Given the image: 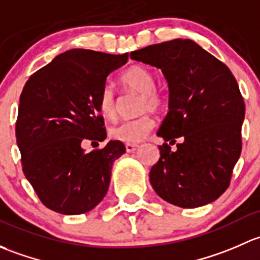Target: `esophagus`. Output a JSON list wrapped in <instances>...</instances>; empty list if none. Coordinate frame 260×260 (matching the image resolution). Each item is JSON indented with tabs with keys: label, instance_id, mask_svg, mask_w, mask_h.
<instances>
[{
	"label": "esophagus",
	"instance_id": "obj_1",
	"mask_svg": "<svg viewBox=\"0 0 260 260\" xmlns=\"http://www.w3.org/2000/svg\"><path fill=\"white\" fill-rule=\"evenodd\" d=\"M125 149H126L127 152H134L138 149V145H136V144H126V145H125Z\"/></svg>",
	"mask_w": 260,
	"mask_h": 260
}]
</instances>
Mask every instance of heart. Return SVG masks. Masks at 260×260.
<instances>
[{"label":"heart","instance_id":"b5f03b06","mask_svg":"<svg viewBox=\"0 0 260 260\" xmlns=\"http://www.w3.org/2000/svg\"><path fill=\"white\" fill-rule=\"evenodd\" d=\"M120 82L127 90L141 93L139 100V112L157 111L164 105V95L156 87V76L145 66H131L120 75ZM98 108L105 119L114 120L117 116L119 98L110 84H105L100 90ZM154 126V117L150 114H143L135 119L119 122L111 127L109 134L114 140L126 144H136L148 138Z\"/></svg>","mask_w":260,"mask_h":260}]
</instances>
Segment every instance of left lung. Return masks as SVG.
Segmentation results:
<instances>
[{"instance_id": "8db88e82", "label": "left lung", "mask_w": 260, "mask_h": 260, "mask_svg": "<svg viewBox=\"0 0 260 260\" xmlns=\"http://www.w3.org/2000/svg\"><path fill=\"white\" fill-rule=\"evenodd\" d=\"M161 69L169 84V112L157 135L175 144L159 146L150 183L165 202L198 208L218 199L230 185L242 152L245 105L228 66L191 40L176 39L130 53Z\"/></svg>"}]
</instances>
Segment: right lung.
<instances>
[{
	"label": "right lung",
	"mask_w": 260,
	"mask_h": 260,
	"mask_svg": "<svg viewBox=\"0 0 260 260\" xmlns=\"http://www.w3.org/2000/svg\"><path fill=\"white\" fill-rule=\"evenodd\" d=\"M129 55L75 49L32 74L20 96L16 140L26 179L42 204L65 215L84 214L106 195L124 144L85 152L84 140L103 141L100 90Z\"/></svg>",
	"instance_id": "add662e5"
}]
</instances>
